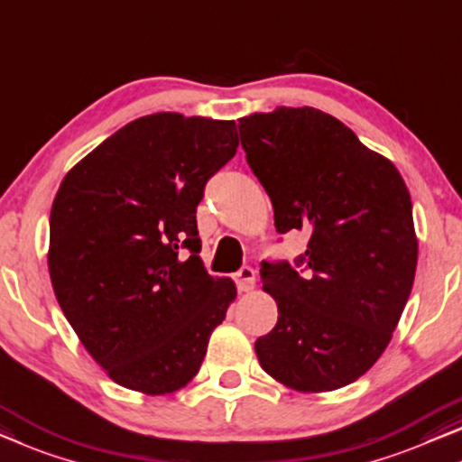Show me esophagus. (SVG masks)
Wrapping results in <instances>:
<instances>
[{
    "label": "esophagus",
    "instance_id": "obj_1",
    "mask_svg": "<svg viewBox=\"0 0 462 462\" xmlns=\"http://www.w3.org/2000/svg\"><path fill=\"white\" fill-rule=\"evenodd\" d=\"M233 279H236L239 291H250L254 287V281H256V271H254L252 266H242V269L233 275Z\"/></svg>",
    "mask_w": 462,
    "mask_h": 462
}]
</instances>
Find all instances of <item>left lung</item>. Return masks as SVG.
Segmentation results:
<instances>
[{
    "mask_svg": "<svg viewBox=\"0 0 462 462\" xmlns=\"http://www.w3.org/2000/svg\"><path fill=\"white\" fill-rule=\"evenodd\" d=\"M239 137L277 233H309L293 264H260L279 309L254 346L260 366L298 392L337 390L377 363L411 296V193L390 160L309 106L239 118Z\"/></svg>",
    "mask_w": 462,
    "mask_h": 462,
    "instance_id": "left-lung-1",
    "label": "left lung"
}]
</instances>
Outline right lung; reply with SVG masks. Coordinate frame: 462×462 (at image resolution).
Listing matches in <instances>:
<instances>
[{
	"label": "right lung",
	"instance_id": "obj_1",
	"mask_svg": "<svg viewBox=\"0 0 462 462\" xmlns=\"http://www.w3.org/2000/svg\"><path fill=\"white\" fill-rule=\"evenodd\" d=\"M237 145L233 120L158 112L118 129L60 185L50 215L53 291L118 385L160 396L199 371L237 291L206 273L196 208Z\"/></svg>",
	"mask_w": 462,
	"mask_h": 462
}]
</instances>
